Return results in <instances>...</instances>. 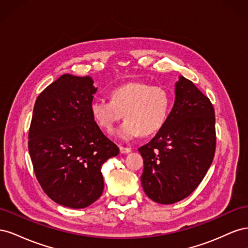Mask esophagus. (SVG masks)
<instances>
[{
  "instance_id": "esophagus-1",
  "label": "esophagus",
  "mask_w": 248,
  "mask_h": 248,
  "mask_svg": "<svg viewBox=\"0 0 248 248\" xmlns=\"http://www.w3.org/2000/svg\"><path fill=\"white\" fill-rule=\"evenodd\" d=\"M131 149L130 148H125V147H120V153L121 154H126V153H130Z\"/></svg>"
}]
</instances>
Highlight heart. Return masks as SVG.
Wrapping results in <instances>:
<instances>
[{
  "mask_svg": "<svg viewBox=\"0 0 248 248\" xmlns=\"http://www.w3.org/2000/svg\"><path fill=\"white\" fill-rule=\"evenodd\" d=\"M109 97L110 100H93L90 111L96 123L108 131L124 117L125 121L112 132L121 140L158 131L166 122L171 104L168 89L140 81L118 86L111 90Z\"/></svg>",
  "mask_w": 248,
  "mask_h": 248,
  "instance_id": "1",
  "label": "heart"
}]
</instances>
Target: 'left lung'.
Instances as JSON below:
<instances>
[{
  "label": "left lung",
  "mask_w": 248,
  "mask_h": 248,
  "mask_svg": "<svg viewBox=\"0 0 248 248\" xmlns=\"http://www.w3.org/2000/svg\"><path fill=\"white\" fill-rule=\"evenodd\" d=\"M175 103L166 122L147 145L142 189L152 201L169 205L197 188L213 161L215 112L211 101L184 77L175 85Z\"/></svg>",
  "instance_id": "1"
}]
</instances>
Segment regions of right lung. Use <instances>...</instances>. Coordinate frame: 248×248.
Returning a JSON list of instances; mask_svg holds the SVG:
<instances>
[{
	"mask_svg": "<svg viewBox=\"0 0 248 248\" xmlns=\"http://www.w3.org/2000/svg\"><path fill=\"white\" fill-rule=\"evenodd\" d=\"M93 84L91 77H60L37 97L29 131V153L42 189L72 209L101 197L102 164L119 154L90 111Z\"/></svg>",
	"mask_w": 248,
	"mask_h": 248,
	"instance_id": "right-lung-1",
	"label": "right lung"
}]
</instances>
